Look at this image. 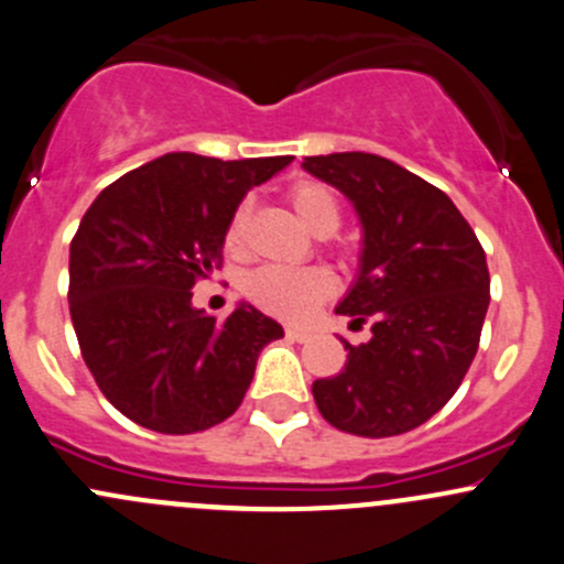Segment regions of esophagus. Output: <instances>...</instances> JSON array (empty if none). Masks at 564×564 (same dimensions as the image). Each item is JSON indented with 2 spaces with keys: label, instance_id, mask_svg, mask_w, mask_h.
<instances>
[{
  "label": "esophagus",
  "instance_id": "esophagus-1",
  "mask_svg": "<svg viewBox=\"0 0 564 564\" xmlns=\"http://www.w3.org/2000/svg\"><path fill=\"white\" fill-rule=\"evenodd\" d=\"M286 338L303 344V340L311 338V333H308V329H303V327H286Z\"/></svg>",
  "mask_w": 564,
  "mask_h": 564
}]
</instances>
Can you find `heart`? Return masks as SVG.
I'll list each match as a JSON object with an SVG mask.
<instances>
[{
    "mask_svg": "<svg viewBox=\"0 0 564 564\" xmlns=\"http://www.w3.org/2000/svg\"><path fill=\"white\" fill-rule=\"evenodd\" d=\"M297 218L314 231L316 237H329L340 226V202L322 182H297L289 191ZM248 220V204L235 209L226 229V246L237 248L242 240V229ZM335 283L324 270H281V267H264L248 278L246 294L267 314H275L289 322H305L316 311L322 300L333 294Z\"/></svg>",
    "mask_w": 564,
    "mask_h": 564,
    "instance_id": "heart-1",
    "label": "heart"
}]
</instances>
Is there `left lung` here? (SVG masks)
I'll list each match as a JSON object with an SVG mask.
<instances>
[{"label":"left lung","mask_w":564,"mask_h":564,"mask_svg":"<svg viewBox=\"0 0 564 564\" xmlns=\"http://www.w3.org/2000/svg\"><path fill=\"white\" fill-rule=\"evenodd\" d=\"M362 224L360 272L338 314L371 340H344L346 366L316 379L322 417L355 436H398L434 417L464 382L488 311L486 250L447 193L371 152L305 158Z\"/></svg>","instance_id":"8db88e82"}]
</instances>
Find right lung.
<instances>
[{
	"mask_svg": "<svg viewBox=\"0 0 564 564\" xmlns=\"http://www.w3.org/2000/svg\"><path fill=\"white\" fill-rule=\"evenodd\" d=\"M292 155L218 161L169 152L100 191L70 242V318L87 368L124 417L196 434L237 412L259 351L283 327L253 305L215 322L191 289L224 261L250 187Z\"/></svg>",
	"mask_w": 564,
	"mask_h": 564,
	"instance_id": "obj_1",
	"label": "right lung"
}]
</instances>
